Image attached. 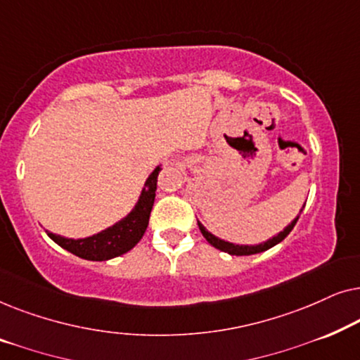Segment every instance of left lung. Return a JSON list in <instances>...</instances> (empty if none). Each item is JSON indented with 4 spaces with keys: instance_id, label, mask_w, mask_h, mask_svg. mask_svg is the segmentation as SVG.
I'll use <instances>...</instances> for the list:
<instances>
[{
    "instance_id": "obj_1",
    "label": "left lung",
    "mask_w": 360,
    "mask_h": 360,
    "mask_svg": "<svg viewBox=\"0 0 360 360\" xmlns=\"http://www.w3.org/2000/svg\"><path fill=\"white\" fill-rule=\"evenodd\" d=\"M303 208H304V205H303ZM303 208H302V211H303ZM302 211H300V213H302ZM298 218H300V214L287 226V228H285L283 231H280L277 236H274V238H270L269 240H265V243H262V244H255V245H239V244H233V243H228V240L216 238L214 234H211L210 231H206V228L200 223V221H198V228L201 231V234L205 236V239L208 240L213 248L223 250V252H228L231 255H252V254L264 252V250H267L270 248H274V245H277L278 243H282V240L287 238L290 233H292L293 226L297 224Z\"/></svg>"
}]
</instances>
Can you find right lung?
<instances>
[{
  "label": "right lung",
  "mask_w": 360,
  "mask_h": 360,
  "mask_svg": "<svg viewBox=\"0 0 360 360\" xmlns=\"http://www.w3.org/2000/svg\"><path fill=\"white\" fill-rule=\"evenodd\" d=\"M160 170V165H157L149 175V179L146 180L139 200L131 210V213L101 233L93 234L85 239L63 238V236L49 233V231L47 236L60 248L85 260H96L98 262V260H110L129 252L142 239L147 224H149V216L155 200L157 176H159Z\"/></svg>",
  "instance_id": "obj_1"
}]
</instances>
